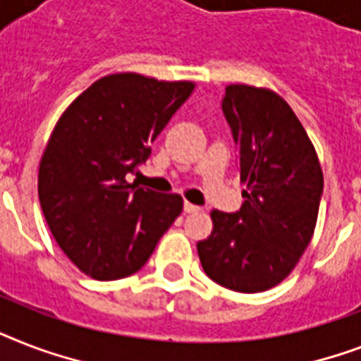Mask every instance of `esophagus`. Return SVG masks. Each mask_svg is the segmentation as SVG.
Listing matches in <instances>:
<instances>
[{
    "instance_id": "obj_1",
    "label": "esophagus",
    "mask_w": 361,
    "mask_h": 361,
    "mask_svg": "<svg viewBox=\"0 0 361 361\" xmlns=\"http://www.w3.org/2000/svg\"><path fill=\"white\" fill-rule=\"evenodd\" d=\"M183 212H185V214H197V212H200V208L191 202H185L183 204Z\"/></svg>"
}]
</instances>
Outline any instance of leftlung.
I'll return each mask as SVG.
<instances>
[{
	"mask_svg": "<svg viewBox=\"0 0 361 361\" xmlns=\"http://www.w3.org/2000/svg\"><path fill=\"white\" fill-rule=\"evenodd\" d=\"M238 146L241 192L234 214L212 212L214 232L198 241L209 279L236 292H262L285 279L313 238L324 178L292 109L264 87L234 84L221 103Z\"/></svg>",
	"mask_w": 361,
	"mask_h": 361,
	"instance_id": "left-lung-1",
	"label": "left lung"
}]
</instances>
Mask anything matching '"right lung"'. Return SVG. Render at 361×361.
I'll return each instance as SVG.
<instances>
[{"mask_svg": "<svg viewBox=\"0 0 361 361\" xmlns=\"http://www.w3.org/2000/svg\"><path fill=\"white\" fill-rule=\"evenodd\" d=\"M192 82L104 76L71 103L42 153L39 200L61 251L99 281L133 275L183 209L180 195L142 189L127 176L191 95Z\"/></svg>", "mask_w": 361, "mask_h": 361, "instance_id": "1", "label": "right lung"}]
</instances>
